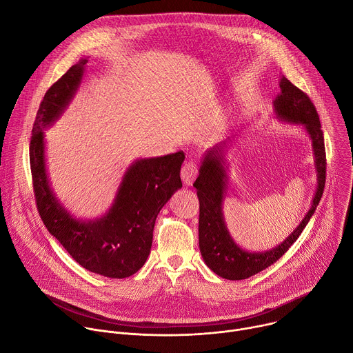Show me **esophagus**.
Here are the masks:
<instances>
[{"mask_svg":"<svg viewBox=\"0 0 353 353\" xmlns=\"http://www.w3.org/2000/svg\"><path fill=\"white\" fill-rule=\"evenodd\" d=\"M198 174V169L196 166L192 163V162H185L181 168V172H180V176H181V180H183V184L184 185H191L192 181L195 180Z\"/></svg>","mask_w":353,"mask_h":353,"instance_id":"esophagus-1","label":"esophagus"}]
</instances>
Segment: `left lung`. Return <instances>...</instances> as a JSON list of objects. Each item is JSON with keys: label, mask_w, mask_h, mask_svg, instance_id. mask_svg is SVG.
<instances>
[{"label": "left lung", "mask_w": 353, "mask_h": 353, "mask_svg": "<svg viewBox=\"0 0 353 353\" xmlns=\"http://www.w3.org/2000/svg\"><path fill=\"white\" fill-rule=\"evenodd\" d=\"M279 88L281 92L272 102L274 113L276 119L283 123L303 127L312 139L314 168L317 172V188L310 210L282 243L265 251L241 248L230 236L223 216V199L228 188L229 169L225 157L234 138H229L208 149L201 159L199 174L194 183L199 199V251L207 267L225 279H247L278 261L309 223L324 191L327 165L325 148L316 108L310 97L283 75H281Z\"/></svg>", "instance_id": "1"}]
</instances>
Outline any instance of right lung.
<instances>
[{
	"mask_svg": "<svg viewBox=\"0 0 353 353\" xmlns=\"http://www.w3.org/2000/svg\"><path fill=\"white\" fill-rule=\"evenodd\" d=\"M88 59H81L40 103L32 130L29 155L40 218L68 254L85 270L108 278H127L143 267L152 245L159 211L181 188L184 154L141 158L125 170L110 208L94 219L74 216L57 198L46 165L44 130L67 110L78 92Z\"/></svg>",
	"mask_w": 353,
	"mask_h": 353,
	"instance_id": "obj_1",
	"label": "right lung"
}]
</instances>
